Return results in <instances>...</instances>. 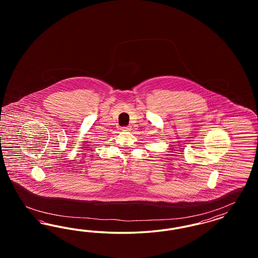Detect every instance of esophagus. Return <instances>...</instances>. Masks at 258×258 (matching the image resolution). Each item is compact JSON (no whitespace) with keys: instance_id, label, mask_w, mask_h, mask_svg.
Returning <instances> with one entry per match:
<instances>
[{"instance_id":"34e87169","label":"esophagus","mask_w":258,"mask_h":258,"mask_svg":"<svg viewBox=\"0 0 258 258\" xmlns=\"http://www.w3.org/2000/svg\"><path fill=\"white\" fill-rule=\"evenodd\" d=\"M121 130L123 131V132H131V131H132V126H131V125H128V126H123Z\"/></svg>"}]
</instances>
